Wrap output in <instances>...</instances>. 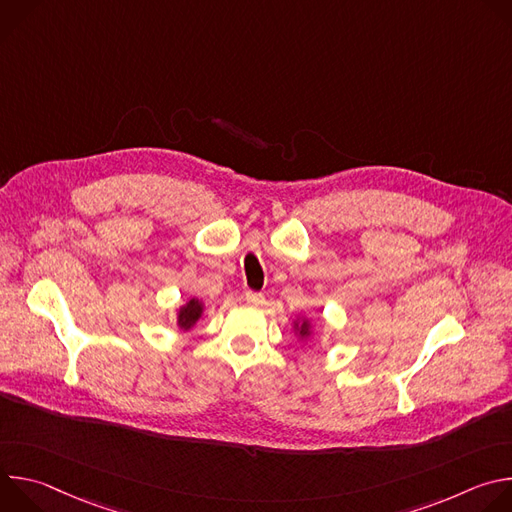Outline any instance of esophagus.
<instances>
[{
  "mask_svg": "<svg viewBox=\"0 0 512 512\" xmlns=\"http://www.w3.org/2000/svg\"><path fill=\"white\" fill-rule=\"evenodd\" d=\"M245 300H247V304H251V306H259V304H263V294H257V291H245Z\"/></svg>",
  "mask_w": 512,
  "mask_h": 512,
  "instance_id": "obj_1",
  "label": "esophagus"
}]
</instances>
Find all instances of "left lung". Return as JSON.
Listing matches in <instances>:
<instances>
[{
    "label": "left lung",
    "mask_w": 512,
    "mask_h": 512,
    "mask_svg": "<svg viewBox=\"0 0 512 512\" xmlns=\"http://www.w3.org/2000/svg\"><path fill=\"white\" fill-rule=\"evenodd\" d=\"M300 332H302V336H306V334H308V328H306V322H304V324H302V330H300Z\"/></svg>",
    "instance_id": "left-lung-1"
}]
</instances>
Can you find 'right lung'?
Masks as SVG:
<instances>
[{
  "instance_id": "right-lung-1",
  "label": "right lung",
  "mask_w": 512,
  "mask_h": 512,
  "mask_svg": "<svg viewBox=\"0 0 512 512\" xmlns=\"http://www.w3.org/2000/svg\"><path fill=\"white\" fill-rule=\"evenodd\" d=\"M200 314H202V306H200L196 300H190V302L180 310L178 324H180L184 330H188V328H192V326L196 324V320L200 318Z\"/></svg>"
}]
</instances>
